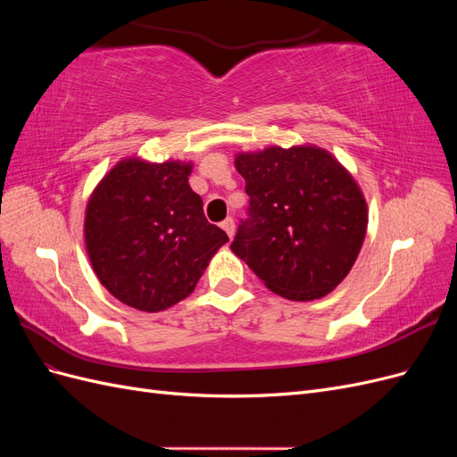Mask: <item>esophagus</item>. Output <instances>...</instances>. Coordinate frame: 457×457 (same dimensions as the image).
I'll return each instance as SVG.
<instances>
[{
    "label": "esophagus",
    "mask_w": 457,
    "mask_h": 457,
    "mask_svg": "<svg viewBox=\"0 0 457 457\" xmlns=\"http://www.w3.org/2000/svg\"><path fill=\"white\" fill-rule=\"evenodd\" d=\"M220 227H223V230L228 234V238H232L234 237V228H237V227H234V219H225L223 220V223H220Z\"/></svg>",
    "instance_id": "esophagus-1"
}]
</instances>
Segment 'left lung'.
<instances>
[{
    "instance_id": "8db88e82",
    "label": "left lung",
    "mask_w": 457,
    "mask_h": 457,
    "mask_svg": "<svg viewBox=\"0 0 457 457\" xmlns=\"http://www.w3.org/2000/svg\"><path fill=\"white\" fill-rule=\"evenodd\" d=\"M234 163L250 207L230 250L286 299L329 294L353 269L368 227L351 173L316 146H270Z\"/></svg>"
}]
</instances>
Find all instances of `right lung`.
I'll use <instances>...</instances> for the list:
<instances>
[{
  "label": "right lung",
  "instance_id": "1",
  "mask_svg": "<svg viewBox=\"0 0 457 457\" xmlns=\"http://www.w3.org/2000/svg\"><path fill=\"white\" fill-rule=\"evenodd\" d=\"M192 165L121 160L95 188L86 245L101 284L126 305L158 312L195 292L228 242L188 185Z\"/></svg>",
  "mask_w": 457,
  "mask_h": 457
}]
</instances>
